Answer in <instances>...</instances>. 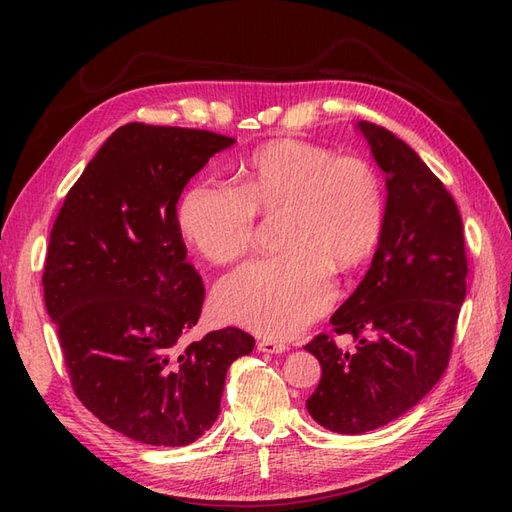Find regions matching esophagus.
<instances>
[{
  "label": "esophagus",
  "instance_id": "obj_1",
  "mask_svg": "<svg viewBox=\"0 0 512 512\" xmlns=\"http://www.w3.org/2000/svg\"><path fill=\"white\" fill-rule=\"evenodd\" d=\"M258 350L267 352V354H280V352L288 350V346L284 342H280V339L265 337V339H260V342H258Z\"/></svg>",
  "mask_w": 512,
  "mask_h": 512
}]
</instances>
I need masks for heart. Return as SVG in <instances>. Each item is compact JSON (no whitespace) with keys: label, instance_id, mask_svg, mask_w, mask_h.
<instances>
[{"label":"heart","instance_id":"heart-1","mask_svg":"<svg viewBox=\"0 0 512 512\" xmlns=\"http://www.w3.org/2000/svg\"><path fill=\"white\" fill-rule=\"evenodd\" d=\"M282 213V254L230 275L215 312L260 335L290 337L333 301V277L365 262L382 237L386 203L378 170L305 141H273L235 164V185L198 179L179 203V230L211 265L252 252L258 215Z\"/></svg>","mask_w":512,"mask_h":512}]
</instances>
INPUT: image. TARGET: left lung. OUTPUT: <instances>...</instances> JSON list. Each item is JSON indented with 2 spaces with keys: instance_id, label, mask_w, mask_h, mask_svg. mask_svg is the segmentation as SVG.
Segmentation results:
<instances>
[{
  "instance_id": "1",
  "label": "left lung",
  "mask_w": 512,
  "mask_h": 512,
  "mask_svg": "<svg viewBox=\"0 0 512 512\" xmlns=\"http://www.w3.org/2000/svg\"><path fill=\"white\" fill-rule=\"evenodd\" d=\"M386 175V218L363 282L331 316L329 333L305 344L322 376L307 412L337 433H365L414 408L451 359L468 256L461 215L444 183L418 153L382 126L359 121Z\"/></svg>"
}]
</instances>
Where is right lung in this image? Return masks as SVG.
Wrapping results in <instances>:
<instances>
[{"instance_id": "1", "label": "right lung", "mask_w": 512, "mask_h": 512, "mask_svg": "<svg viewBox=\"0 0 512 512\" xmlns=\"http://www.w3.org/2000/svg\"><path fill=\"white\" fill-rule=\"evenodd\" d=\"M235 138L126 123L66 194L44 260V305L74 395L104 425L151 446L198 440L220 414L228 367L254 350L237 327L183 344L203 312L177 200Z\"/></svg>"}]
</instances>
